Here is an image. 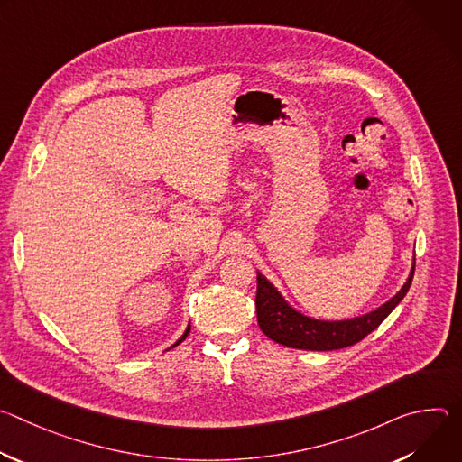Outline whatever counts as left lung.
<instances>
[{
    "label": "left lung",
    "mask_w": 462,
    "mask_h": 462,
    "mask_svg": "<svg viewBox=\"0 0 462 462\" xmlns=\"http://www.w3.org/2000/svg\"><path fill=\"white\" fill-rule=\"evenodd\" d=\"M415 273V263L406 285L399 294H394L387 303L378 307L373 312H367L358 318L344 321H323L303 316L296 312L280 292L257 273V292H255V312L261 331L265 333L276 344L292 349L305 351H333L349 347L364 340L369 333L389 316V312L397 307L406 292L410 291Z\"/></svg>",
    "instance_id": "1"
}]
</instances>
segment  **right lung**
I'll use <instances>...</instances> for the list:
<instances>
[{
  "instance_id": "right-lung-1",
  "label": "right lung",
  "mask_w": 462,
  "mask_h": 462,
  "mask_svg": "<svg viewBox=\"0 0 462 462\" xmlns=\"http://www.w3.org/2000/svg\"><path fill=\"white\" fill-rule=\"evenodd\" d=\"M188 333H189V325H188V328H186V331H184V335H182V337H180V338H179V340H177V342H175V344H173V346H171V347H175V346H179V344H180V342H182V340H184V338H186V337H188Z\"/></svg>"
}]
</instances>
